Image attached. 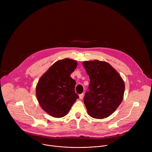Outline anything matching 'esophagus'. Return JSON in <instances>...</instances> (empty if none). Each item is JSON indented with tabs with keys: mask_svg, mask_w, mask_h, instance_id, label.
<instances>
[{
	"mask_svg": "<svg viewBox=\"0 0 152 152\" xmlns=\"http://www.w3.org/2000/svg\"><path fill=\"white\" fill-rule=\"evenodd\" d=\"M83 95H84L83 93H82V94H79V99H82L83 97Z\"/></svg>",
	"mask_w": 152,
	"mask_h": 152,
	"instance_id": "34e87169",
	"label": "esophagus"
}]
</instances>
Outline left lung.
Instances as JSON below:
<instances>
[{"label":"left lung","mask_w":152,"mask_h":152,"mask_svg":"<svg viewBox=\"0 0 152 152\" xmlns=\"http://www.w3.org/2000/svg\"><path fill=\"white\" fill-rule=\"evenodd\" d=\"M82 64L90 80L89 91L86 93L83 99L88 115L97 119L109 117L123 99L124 80L107 62L86 61Z\"/></svg>","instance_id":"1"}]
</instances>
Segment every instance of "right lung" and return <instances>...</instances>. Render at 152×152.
Here are the masks:
<instances>
[{
	"label": "right lung",
	"mask_w": 152,
	"mask_h": 152,
	"mask_svg": "<svg viewBox=\"0 0 152 152\" xmlns=\"http://www.w3.org/2000/svg\"><path fill=\"white\" fill-rule=\"evenodd\" d=\"M77 65L74 59L58 60L41 76L37 84V100L42 109L53 117L66 116L79 98L75 91L76 81L70 76Z\"/></svg>",
	"instance_id": "1"
}]
</instances>
